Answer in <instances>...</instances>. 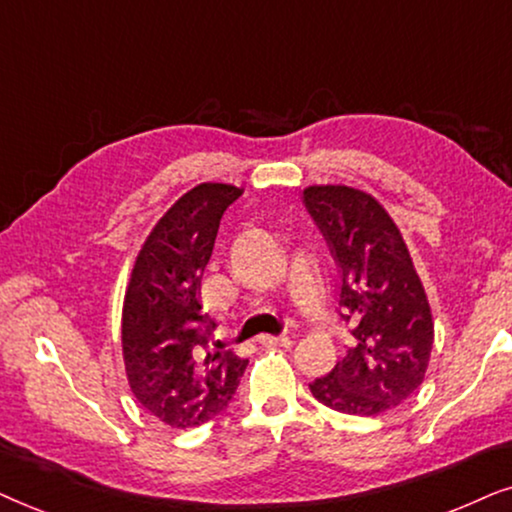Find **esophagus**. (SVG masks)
<instances>
[{
    "mask_svg": "<svg viewBox=\"0 0 512 512\" xmlns=\"http://www.w3.org/2000/svg\"><path fill=\"white\" fill-rule=\"evenodd\" d=\"M260 344H264V346H285V349H288V346H290V337H283V335H262V337H260Z\"/></svg>",
    "mask_w": 512,
    "mask_h": 512,
    "instance_id": "esophagus-1",
    "label": "esophagus"
}]
</instances>
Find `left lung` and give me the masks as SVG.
Here are the masks:
<instances>
[{
    "instance_id": "8db88e82",
    "label": "left lung",
    "mask_w": 512,
    "mask_h": 512,
    "mask_svg": "<svg viewBox=\"0 0 512 512\" xmlns=\"http://www.w3.org/2000/svg\"><path fill=\"white\" fill-rule=\"evenodd\" d=\"M304 203L342 271L339 306L356 320V346L309 384L330 410L377 417L421 386L433 349V316L398 224L363 189L311 185Z\"/></svg>"
}]
</instances>
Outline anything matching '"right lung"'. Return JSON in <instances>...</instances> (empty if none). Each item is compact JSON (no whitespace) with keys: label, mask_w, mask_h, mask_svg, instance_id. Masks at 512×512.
Returning <instances> with one entry per match:
<instances>
[{"label":"right lung","mask_w":512,"mask_h":512,"mask_svg":"<svg viewBox=\"0 0 512 512\" xmlns=\"http://www.w3.org/2000/svg\"><path fill=\"white\" fill-rule=\"evenodd\" d=\"M241 187L201 182L170 206L135 257L121 311V351L138 403L170 428L224 412L248 360L210 349L215 323L201 309L203 269L220 220Z\"/></svg>","instance_id":"right-lung-1"}]
</instances>
